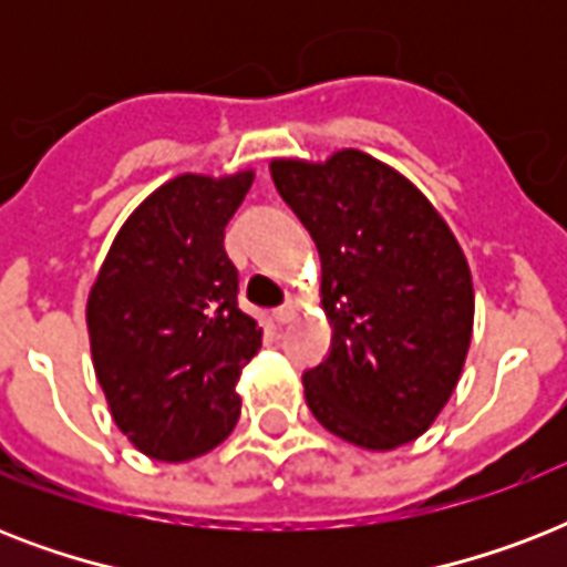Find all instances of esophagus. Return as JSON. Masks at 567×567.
Instances as JSON below:
<instances>
[{"label":"esophagus","mask_w":567,"mask_h":567,"mask_svg":"<svg viewBox=\"0 0 567 567\" xmlns=\"http://www.w3.org/2000/svg\"><path fill=\"white\" fill-rule=\"evenodd\" d=\"M300 297H288V302H285L282 309H276V320H279V323H291V320L300 315Z\"/></svg>","instance_id":"obj_1"}]
</instances>
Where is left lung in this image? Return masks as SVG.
<instances>
[{
    "mask_svg": "<svg viewBox=\"0 0 567 567\" xmlns=\"http://www.w3.org/2000/svg\"><path fill=\"white\" fill-rule=\"evenodd\" d=\"M282 199L320 252L327 362L302 377L320 426L385 453L421 439L447 405L474 332V279L439 208L362 150L274 158Z\"/></svg>",
    "mask_w": 567,
    "mask_h": 567,
    "instance_id": "obj_1",
    "label": "left lung"
}]
</instances>
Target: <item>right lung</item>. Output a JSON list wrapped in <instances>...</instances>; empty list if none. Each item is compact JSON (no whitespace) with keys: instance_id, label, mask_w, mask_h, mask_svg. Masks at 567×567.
<instances>
[{"instance_id":"obj_1","label":"right lung","mask_w":567,"mask_h":567,"mask_svg":"<svg viewBox=\"0 0 567 567\" xmlns=\"http://www.w3.org/2000/svg\"><path fill=\"white\" fill-rule=\"evenodd\" d=\"M256 171L182 173L128 214L87 293L93 371L144 456L188 462L229 439L261 327L238 309L226 223Z\"/></svg>"}]
</instances>
